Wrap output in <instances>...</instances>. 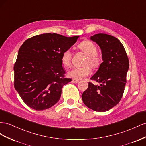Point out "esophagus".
Instances as JSON below:
<instances>
[{"label":"esophagus","instance_id":"esophagus-1","mask_svg":"<svg viewBox=\"0 0 146 146\" xmlns=\"http://www.w3.org/2000/svg\"><path fill=\"white\" fill-rule=\"evenodd\" d=\"M72 82H73V83H75V84H77V83L79 82V80H72Z\"/></svg>","mask_w":146,"mask_h":146}]
</instances>
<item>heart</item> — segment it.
<instances>
[{
    "instance_id": "b5f03b06",
    "label": "heart",
    "mask_w": 146,
    "mask_h": 146,
    "mask_svg": "<svg viewBox=\"0 0 146 146\" xmlns=\"http://www.w3.org/2000/svg\"><path fill=\"white\" fill-rule=\"evenodd\" d=\"M78 48L87 55L84 64L86 65L82 67H74L68 72V76L74 80H80L89 76L91 73L92 69L89 64L93 68H97L100 66L102 59L101 56L97 52V48L92 41L84 40L78 46ZM62 63L65 66H69L72 61V52L70 49L65 50L63 52L61 57Z\"/></svg>"
}]
</instances>
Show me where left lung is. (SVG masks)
<instances>
[{
	"mask_svg": "<svg viewBox=\"0 0 146 146\" xmlns=\"http://www.w3.org/2000/svg\"><path fill=\"white\" fill-rule=\"evenodd\" d=\"M90 40L100 48L103 62L90 78L98 84L89 82L82 99L90 109L105 112L117 105L123 96L129 60L123 46L115 37L97 34L91 36Z\"/></svg>",
	"mask_w": 146,
	"mask_h": 146,
	"instance_id": "left-lung-1",
	"label": "left lung"
}]
</instances>
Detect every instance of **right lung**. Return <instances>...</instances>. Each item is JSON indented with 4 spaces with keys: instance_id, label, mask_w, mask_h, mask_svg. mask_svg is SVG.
I'll list each match as a JSON object with an SVG mask.
<instances>
[{
    "instance_id": "add662e5",
    "label": "right lung",
    "mask_w": 146,
    "mask_h": 146,
    "mask_svg": "<svg viewBox=\"0 0 146 146\" xmlns=\"http://www.w3.org/2000/svg\"><path fill=\"white\" fill-rule=\"evenodd\" d=\"M78 38L46 33L32 36L21 45L14 65V86L28 106L42 111L59 100L62 87L72 81L65 77L62 54Z\"/></svg>"
}]
</instances>
